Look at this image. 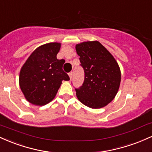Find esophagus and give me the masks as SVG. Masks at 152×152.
<instances>
[{
  "label": "esophagus",
  "mask_w": 152,
  "mask_h": 152,
  "mask_svg": "<svg viewBox=\"0 0 152 152\" xmlns=\"http://www.w3.org/2000/svg\"><path fill=\"white\" fill-rule=\"evenodd\" d=\"M72 76H73V73L72 72H69V78H70V80L72 79Z\"/></svg>",
  "instance_id": "34e87169"
}]
</instances>
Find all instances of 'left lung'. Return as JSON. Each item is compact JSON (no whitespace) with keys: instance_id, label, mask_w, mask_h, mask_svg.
<instances>
[{"instance_id":"1","label":"left lung","mask_w":152,"mask_h":152,"mask_svg":"<svg viewBox=\"0 0 152 152\" xmlns=\"http://www.w3.org/2000/svg\"><path fill=\"white\" fill-rule=\"evenodd\" d=\"M75 49L85 71L83 86L75 89L77 98L89 108L106 106L115 98L120 87L121 75L118 64L98 41L77 44Z\"/></svg>"}]
</instances>
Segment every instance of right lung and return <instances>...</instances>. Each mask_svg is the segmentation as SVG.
Segmentation results:
<instances>
[{
	"label": "right lung",
	"instance_id": "right-lung-1",
	"mask_svg": "<svg viewBox=\"0 0 152 152\" xmlns=\"http://www.w3.org/2000/svg\"><path fill=\"white\" fill-rule=\"evenodd\" d=\"M61 44L39 46L31 54L19 73V86L27 101L39 106L55 98L62 80H69L62 69L64 59H57Z\"/></svg>",
	"mask_w": 152,
	"mask_h": 152
}]
</instances>
